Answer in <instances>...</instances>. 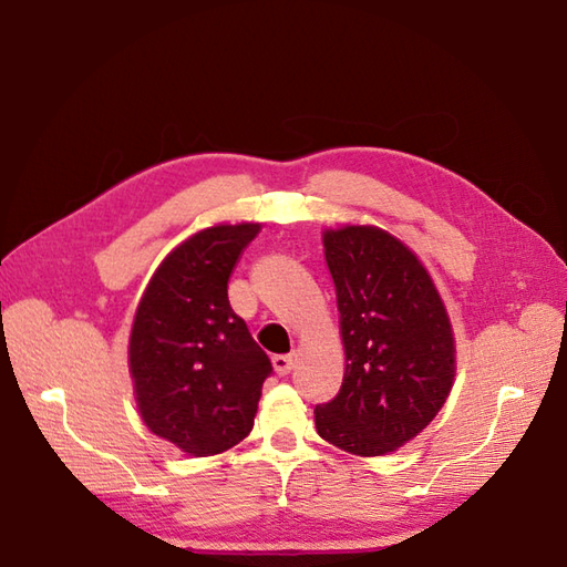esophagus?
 Here are the masks:
<instances>
[{
	"instance_id": "obj_1",
	"label": "esophagus",
	"mask_w": 567,
	"mask_h": 567,
	"mask_svg": "<svg viewBox=\"0 0 567 567\" xmlns=\"http://www.w3.org/2000/svg\"><path fill=\"white\" fill-rule=\"evenodd\" d=\"M295 363H297V355H292V353L290 355H272V368L277 375H287V372L295 368Z\"/></svg>"
}]
</instances>
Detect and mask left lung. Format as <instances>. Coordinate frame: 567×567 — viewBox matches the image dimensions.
I'll return each instance as SVG.
<instances>
[{"mask_svg": "<svg viewBox=\"0 0 567 567\" xmlns=\"http://www.w3.org/2000/svg\"><path fill=\"white\" fill-rule=\"evenodd\" d=\"M336 287L346 375L315 409L323 441L384 455L439 414L455 378V341L441 295L400 238L378 226L323 231Z\"/></svg>", "mask_w": 567, "mask_h": 567, "instance_id": "obj_1", "label": "left lung"}]
</instances>
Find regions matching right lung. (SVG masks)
I'll return each instance as SVG.
<instances>
[{
  "instance_id": "obj_1",
  "label": "right lung",
  "mask_w": 567,
  "mask_h": 567,
  "mask_svg": "<svg viewBox=\"0 0 567 567\" xmlns=\"http://www.w3.org/2000/svg\"><path fill=\"white\" fill-rule=\"evenodd\" d=\"M260 224L189 236L155 270L128 341V370L146 426L189 455L244 441L270 358L228 305V277Z\"/></svg>"
}]
</instances>
